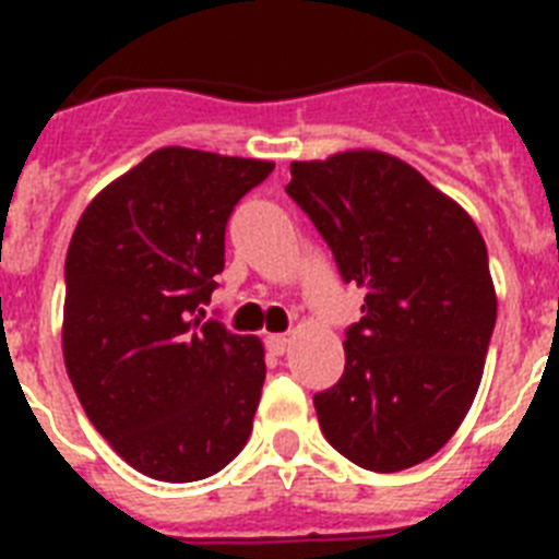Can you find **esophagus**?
I'll list each match as a JSON object with an SVG mask.
<instances>
[{
	"label": "esophagus",
	"mask_w": 559,
	"mask_h": 559,
	"mask_svg": "<svg viewBox=\"0 0 559 559\" xmlns=\"http://www.w3.org/2000/svg\"><path fill=\"white\" fill-rule=\"evenodd\" d=\"M288 344H290V338H288V335H283V333L265 335V347H269L271 355H285Z\"/></svg>",
	"instance_id": "34e87169"
}]
</instances>
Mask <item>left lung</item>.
Returning <instances> with one entry per match:
<instances>
[{"mask_svg":"<svg viewBox=\"0 0 559 559\" xmlns=\"http://www.w3.org/2000/svg\"><path fill=\"white\" fill-rule=\"evenodd\" d=\"M290 199L367 290L344 374L313 394L324 439L374 473L431 459L471 412L496 328L487 246L423 173L380 151L290 162Z\"/></svg>","mask_w":559,"mask_h":559,"instance_id":"obj_1","label":"left lung"}]
</instances>
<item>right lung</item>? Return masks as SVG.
<instances>
[{
	"label": "right lung",
	"instance_id": "right-lung-1",
	"mask_svg": "<svg viewBox=\"0 0 559 559\" xmlns=\"http://www.w3.org/2000/svg\"><path fill=\"white\" fill-rule=\"evenodd\" d=\"M271 162L159 147L86 206L67 251L63 364L133 471L199 481L243 451L263 344L206 319L226 221Z\"/></svg>",
	"mask_w": 559,
	"mask_h": 559
}]
</instances>
